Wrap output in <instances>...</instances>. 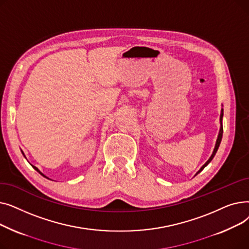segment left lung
I'll list each match as a JSON object with an SVG mask.
<instances>
[{
    "label": "left lung",
    "mask_w": 249,
    "mask_h": 249,
    "mask_svg": "<svg viewBox=\"0 0 249 249\" xmlns=\"http://www.w3.org/2000/svg\"><path fill=\"white\" fill-rule=\"evenodd\" d=\"M222 118H223V109L221 110V114H220V124H221V126H220V130H219V134H218V138H217V141H216V144H215V148H214V151H213V153H212V155L210 156V159H209L208 160H207V162L200 168V171L196 174V175H198L199 173H201L203 169L211 162V160L214 159V156H215V154H216V152H217V150H218V148H219V145H220V143H221V140H222V135H223V126H222Z\"/></svg>",
    "instance_id": "left-lung-1"
}]
</instances>
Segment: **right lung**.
I'll list each match as a JSON object with an SVG mask.
<instances>
[{
  "mask_svg": "<svg viewBox=\"0 0 249 249\" xmlns=\"http://www.w3.org/2000/svg\"><path fill=\"white\" fill-rule=\"evenodd\" d=\"M22 153H23V152H22ZM23 154H24V153H23ZM24 156H25V155H24ZM31 165H32V164H31ZM32 166H33V168H34V169H35V171H37V172H38V173H39V174H40V175H41V176H43V177H44V178H47V177H45V176H44V175H43V174H42V173H41V172H40V171H39V169H38V168H37V167H36V166H34V165H32Z\"/></svg>",
  "mask_w": 249,
  "mask_h": 249,
  "instance_id": "right-lung-1",
  "label": "right lung"
}]
</instances>
